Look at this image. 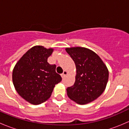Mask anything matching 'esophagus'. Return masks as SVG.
I'll return each mask as SVG.
<instances>
[{
    "label": "esophagus",
    "instance_id": "esophagus-1",
    "mask_svg": "<svg viewBox=\"0 0 129 129\" xmlns=\"http://www.w3.org/2000/svg\"><path fill=\"white\" fill-rule=\"evenodd\" d=\"M67 71H63V72L62 73V74H61V76H62V77H64L66 76V75H67Z\"/></svg>",
    "mask_w": 129,
    "mask_h": 129
}]
</instances>
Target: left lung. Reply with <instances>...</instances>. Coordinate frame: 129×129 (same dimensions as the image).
I'll use <instances>...</instances> for the list:
<instances>
[{"mask_svg": "<svg viewBox=\"0 0 129 129\" xmlns=\"http://www.w3.org/2000/svg\"><path fill=\"white\" fill-rule=\"evenodd\" d=\"M66 52L75 62V82L67 89L68 97L80 105L92 102L104 92L109 71L99 56L84 47L67 48Z\"/></svg>", "mask_w": 129, "mask_h": 129, "instance_id": "left-lung-1", "label": "left lung"}]
</instances>
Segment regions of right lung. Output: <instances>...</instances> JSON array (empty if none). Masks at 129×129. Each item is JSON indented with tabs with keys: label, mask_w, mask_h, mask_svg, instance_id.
<instances>
[{
	"label": "right lung",
	"mask_w": 129,
	"mask_h": 129,
	"mask_svg": "<svg viewBox=\"0 0 129 129\" xmlns=\"http://www.w3.org/2000/svg\"><path fill=\"white\" fill-rule=\"evenodd\" d=\"M53 52L42 46L28 50L15 65L12 73L15 90L25 101L34 105L45 102L50 97L55 84L62 77L55 71L56 65L47 62Z\"/></svg>",
	"instance_id": "1"
}]
</instances>
